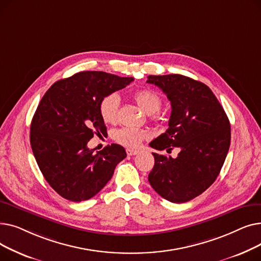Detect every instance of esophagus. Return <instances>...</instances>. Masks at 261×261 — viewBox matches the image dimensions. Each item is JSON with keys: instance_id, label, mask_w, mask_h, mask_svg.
Segmentation results:
<instances>
[{"instance_id": "esophagus-1", "label": "esophagus", "mask_w": 261, "mask_h": 261, "mask_svg": "<svg viewBox=\"0 0 261 261\" xmlns=\"http://www.w3.org/2000/svg\"><path fill=\"white\" fill-rule=\"evenodd\" d=\"M126 151H127L128 155H135L139 153V150H133V149H127Z\"/></svg>"}]
</instances>
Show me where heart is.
Returning a JSON list of instances; mask_svg holds the SVG:
<instances>
[{
    "mask_svg": "<svg viewBox=\"0 0 261 261\" xmlns=\"http://www.w3.org/2000/svg\"><path fill=\"white\" fill-rule=\"evenodd\" d=\"M133 99L138 106L147 114H151L153 120H159L156 113L161 106L162 98L160 95L150 89H141L133 93ZM119 96L116 93H110L101 98L99 102V114L101 119L107 123H115L118 118ZM148 133L145 130L123 127L114 133V140L125 147L136 148L147 139Z\"/></svg>",
    "mask_w": 261,
    "mask_h": 261,
    "instance_id": "heart-1",
    "label": "heart"
}]
</instances>
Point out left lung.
Segmentation results:
<instances>
[{
	"label": "left lung",
	"instance_id": "8db88e82",
	"mask_svg": "<svg viewBox=\"0 0 261 261\" xmlns=\"http://www.w3.org/2000/svg\"><path fill=\"white\" fill-rule=\"evenodd\" d=\"M171 103L169 128L150 143L156 150H180L175 159L159 153L148 181L172 203L190 201L206 190L223 166L230 144V125L212 90L200 81L171 74L150 75Z\"/></svg>",
	"mask_w": 261,
	"mask_h": 261
}]
</instances>
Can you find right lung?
<instances>
[{
	"label": "right lung",
	"mask_w": 261,
	"mask_h": 261,
	"mask_svg": "<svg viewBox=\"0 0 261 261\" xmlns=\"http://www.w3.org/2000/svg\"><path fill=\"white\" fill-rule=\"evenodd\" d=\"M133 80L106 72H80L55 82L41 99L32 120L31 145L44 179L62 198L91 199L127 156L120 145L95 152L88 143L94 134L107 133L99 114L101 98Z\"/></svg>",
	"instance_id": "add662e5"
}]
</instances>
